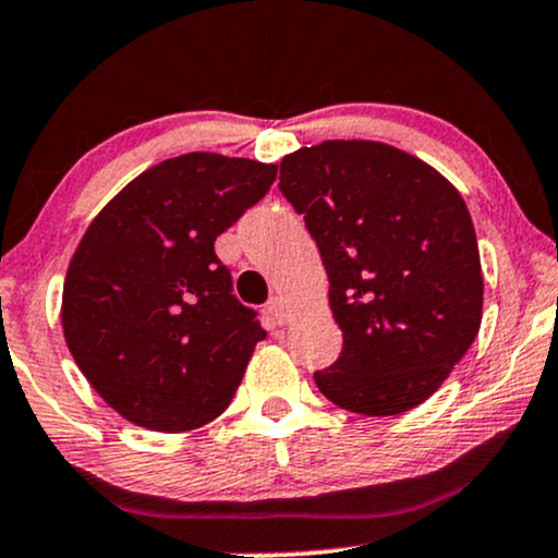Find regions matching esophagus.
I'll list each match as a JSON object with an SVG mask.
<instances>
[{
    "label": "esophagus",
    "instance_id": "1",
    "mask_svg": "<svg viewBox=\"0 0 558 558\" xmlns=\"http://www.w3.org/2000/svg\"><path fill=\"white\" fill-rule=\"evenodd\" d=\"M266 313H268V318H271L277 326H284L287 318H290V313H287L284 300H281V298H271V300H268V303H266Z\"/></svg>",
    "mask_w": 558,
    "mask_h": 558
}]
</instances>
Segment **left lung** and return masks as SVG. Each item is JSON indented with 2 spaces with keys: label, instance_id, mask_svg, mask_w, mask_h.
I'll use <instances>...</instances> for the list:
<instances>
[{
  "label": "left lung",
  "instance_id": "left-lung-1",
  "mask_svg": "<svg viewBox=\"0 0 558 558\" xmlns=\"http://www.w3.org/2000/svg\"><path fill=\"white\" fill-rule=\"evenodd\" d=\"M279 190L316 240L342 355L316 373L337 408L384 417L423 404L483 318L473 219L441 172L378 141L287 154Z\"/></svg>",
  "mask_w": 558,
  "mask_h": 558
}]
</instances>
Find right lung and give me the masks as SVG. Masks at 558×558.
Masks as SVG:
<instances>
[{"label": "right lung", "instance_id": "right-lung-1", "mask_svg": "<svg viewBox=\"0 0 558 558\" xmlns=\"http://www.w3.org/2000/svg\"><path fill=\"white\" fill-rule=\"evenodd\" d=\"M274 180L277 163L193 150L137 174L85 229L64 277V342L124 421L185 434L229 408L266 331L214 242Z\"/></svg>", "mask_w": 558, "mask_h": 558}]
</instances>
